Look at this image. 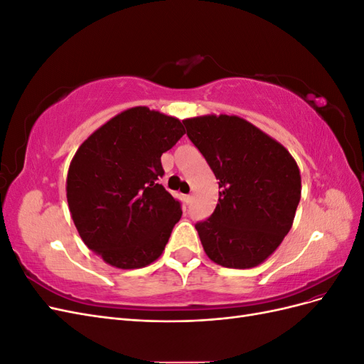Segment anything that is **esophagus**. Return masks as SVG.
<instances>
[{
    "label": "esophagus",
    "mask_w": 364,
    "mask_h": 364,
    "mask_svg": "<svg viewBox=\"0 0 364 364\" xmlns=\"http://www.w3.org/2000/svg\"><path fill=\"white\" fill-rule=\"evenodd\" d=\"M183 200H185V205H190L193 202V194H186L183 197Z\"/></svg>",
    "instance_id": "1"
}]
</instances>
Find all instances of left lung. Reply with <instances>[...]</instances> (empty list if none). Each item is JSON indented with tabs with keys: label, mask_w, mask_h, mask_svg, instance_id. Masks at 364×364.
Wrapping results in <instances>:
<instances>
[{
	"label": "left lung",
	"mask_w": 364,
	"mask_h": 364,
	"mask_svg": "<svg viewBox=\"0 0 364 364\" xmlns=\"http://www.w3.org/2000/svg\"><path fill=\"white\" fill-rule=\"evenodd\" d=\"M186 135L218 179L213 215L196 225L208 258L252 269L279 247L301 200V171L290 151L237 115L183 119Z\"/></svg>",
	"instance_id": "obj_1"
}]
</instances>
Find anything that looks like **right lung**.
<instances>
[{
	"label": "right lung",
	"instance_id": "obj_1",
	"mask_svg": "<svg viewBox=\"0 0 364 364\" xmlns=\"http://www.w3.org/2000/svg\"><path fill=\"white\" fill-rule=\"evenodd\" d=\"M183 134L181 119L136 106L77 149L67 176L71 218L109 266L141 269L162 255L182 209L159 183L161 156Z\"/></svg>",
	"mask_w": 364,
	"mask_h": 364
}]
</instances>
